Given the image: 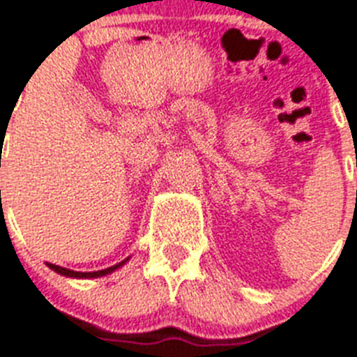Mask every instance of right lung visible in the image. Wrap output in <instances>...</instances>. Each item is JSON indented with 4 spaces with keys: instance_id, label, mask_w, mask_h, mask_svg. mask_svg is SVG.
<instances>
[{
    "instance_id": "add662e5",
    "label": "right lung",
    "mask_w": 357,
    "mask_h": 357,
    "mask_svg": "<svg viewBox=\"0 0 357 357\" xmlns=\"http://www.w3.org/2000/svg\"><path fill=\"white\" fill-rule=\"evenodd\" d=\"M129 259V257H128ZM128 259H123L122 263H119V265H113L109 266V268H103V271H96V272H75V271H70V268H64V266H59V265H53V263H47V266L52 268V271H55L57 274H61V276H66V278H100V276H105V274H111V272H114L116 268H120V266L126 263Z\"/></svg>"
}]
</instances>
